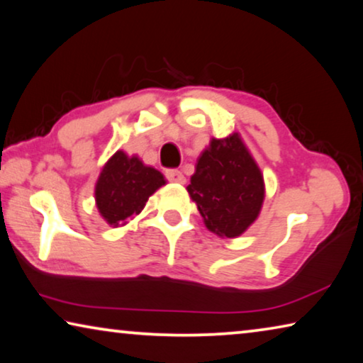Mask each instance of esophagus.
<instances>
[{
  "label": "esophagus",
  "mask_w": 363,
  "mask_h": 363,
  "mask_svg": "<svg viewBox=\"0 0 363 363\" xmlns=\"http://www.w3.org/2000/svg\"><path fill=\"white\" fill-rule=\"evenodd\" d=\"M164 176H167V179L171 182L186 184V176H184L179 169H167L164 171Z\"/></svg>",
  "instance_id": "34e87169"
}]
</instances>
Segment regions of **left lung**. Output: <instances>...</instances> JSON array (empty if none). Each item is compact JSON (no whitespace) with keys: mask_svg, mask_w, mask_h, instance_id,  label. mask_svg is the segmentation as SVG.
I'll return each mask as SVG.
<instances>
[{"mask_svg":"<svg viewBox=\"0 0 363 363\" xmlns=\"http://www.w3.org/2000/svg\"><path fill=\"white\" fill-rule=\"evenodd\" d=\"M187 192L208 230L235 238L259 216L266 190L259 167L238 133H233L211 139L196 160Z\"/></svg>","mask_w":363,"mask_h":363,"instance_id":"8db88e82","label":"left lung"}]
</instances>
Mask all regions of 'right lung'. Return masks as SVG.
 Listing matches in <instances>:
<instances>
[{"mask_svg": "<svg viewBox=\"0 0 363 363\" xmlns=\"http://www.w3.org/2000/svg\"><path fill=\"white\" fill-rule=\"evenodd\" d=\"M163 174L140 160L118 150L104 164L96 182V206L107 224L125 225L144 210L152 194L164 186Z\"/></svg>", "mask_w": 363, "mask_h": 363, "instance_id": "1", "label": "right lung"}]
</instances>
